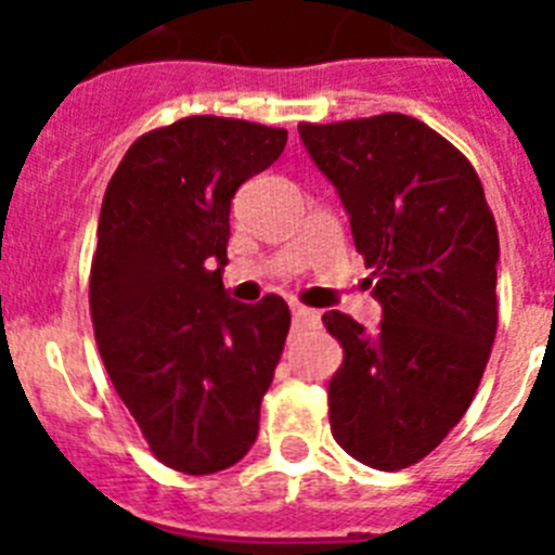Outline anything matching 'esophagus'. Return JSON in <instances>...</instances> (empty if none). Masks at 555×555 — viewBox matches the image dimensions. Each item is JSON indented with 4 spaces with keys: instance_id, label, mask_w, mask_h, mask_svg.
<instances>
[{
    "instance_id": "34e87169",
    "label": "esophagus",
    "mask_w": 555,
    "mask_h": 555,
    "mask_svg": "<svg viewBox=\"0 0 555 555\" xmlns=\"http://www.w3.org/2000/svg\"><path fill=\"white\" fill-rule=\"evenodd\" d=\"M291 312H293V321H296V326H301V330H315V326L321 324V312L310 310V307L293 305Z\"/></svg>"
}]
</instances>
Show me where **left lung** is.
<instances>
[{"instance_id": "left-lung-1", "label": "left lung", "mask_w": 555, "mask_h": 555, "mask_svg": "<svg viewBox=\"0 0 555 555\" xmlns=\"http://www.w3.org/2000/svg\"><path fill=\"white\" fill-rule=\"evenodd\" d=\"M349 211L374 279V332L346 312L330 379L332 436L371 469L430 455L475 399L498 335V223L469 158L404 114L298 125Z\"/></svg>"}]
</instances>
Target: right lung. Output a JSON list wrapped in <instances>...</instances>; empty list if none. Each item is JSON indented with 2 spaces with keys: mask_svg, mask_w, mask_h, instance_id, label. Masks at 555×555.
Returning a JSON list of instances; mask_svg holds the SVG:
<instances>
[{
  "mask_svg": "<svg viewBox=\"0 0 555 555\" xmlns=\"http://www.w3.org/2000/svg\"><path fill=\"white\" fill-rule=\"evenodd\" d=\"M284 144V128L178 119L139 137L105 190L89 279L100 358L153 455L184 475L229 469L257 441L291 310L229 298L223 268L231 197Z\"/></svg>",
  "mask_w": 555,
  "mask_h": 555,
  "instance_id": "obj_1",
  "label": "right lung"
}]
</instances>
